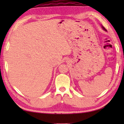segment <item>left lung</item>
Here are the masks:
<instances>
[{
    "label": "left lung",
    "instance_id": "obj_1",
    "mask_svg": "<svg viewBox=\"0 0 124 124\" xmlns=\"http://www.w3.org/2000/svg\"><path fill=\"white\" fill-rule=\"evenodd\" d=\"M102 28L103 29H104V30L105 31H107V30H106V29H105V28H104V27H103V26H102Z\"/></svg>",
    "mask_w": 124,
    "mask_h": 124
}]
</instances>
